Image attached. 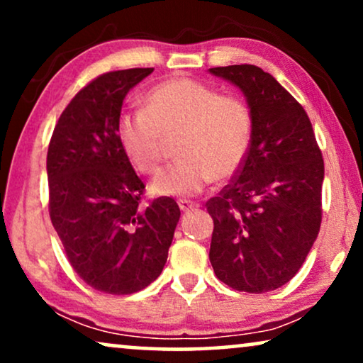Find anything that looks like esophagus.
Returning <instances> with one entry per match:
<instances>
[{
    "mask_svg": "<svg viewBox=\"0 0 363 363\" xmlns=\"http://www.w3.org/2000/svg\"><path fill=\"white\" fill-rule=\"evenodd\" d=\"M178 206H180V210L183 211V213H188V211H191V210H196L198 208V205H195V203H191V201H180L178 203Z\"/></svg>",
    "mask_w": 363,
    "mask_h": 363,
    "instance_id": "34e87169",
    "label": "esophagus"
}]
</instances>
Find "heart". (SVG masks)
<instances>
[{"label": "heart", "instance_id": "obj_1", "mask_svg": "<svg viewBox=\"0 0 363 363\" xmlns=\"http://www.w3.org/2000/svg\"><path fill=\"white\" fill-rule=\"evenodd\" d=\"M117 137L128 162L142 173H155L168 140L180 137L182 158L152 182L157 196L188 198L213 180L236 175L250 153L252 117L240 97L188 77L160 82L145 97V111L123 112Z\"/></svg>", "mask_w": 363, "mask_h": 363}]
</instances>
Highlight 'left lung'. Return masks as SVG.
<instances>
[{"label": "left lung", "instance_id": "obj_1", "mask_svg": "<svg viewBox=\"0 0 363 363\" xmlns=\"http://www.w3.org/2000/svg\"><path fill=\"white\" fill-rule=\"evenodd\" d=\"M208 72L240 89L252 117L245 163L206 203L210 261L233 289L262 294L296 276L319 235L324 160L306 111L271 74L251 64Z\"/></svg>", "mask_w": 363, "mask_h": 363}]
</instances>
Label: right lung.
Segmentation results:
<instances>
[{"label":"right lung","mask_w":363,"mask_h":363,"mask_svg":"<svg viewBox=\"0 0 363 363\" xmlns=\"http://www.w3.org/2000/svg\"><path fill=\"white\" fill-rule=\"evenodd\" d=\"M153 67L107 72L76 94L48 148L49 215L79 277L106 294H132L162 274L177 201L140 205L143 185L117 137L123 99Z\"/></svg>","instance_id":"obj_1"}]
</instances>
